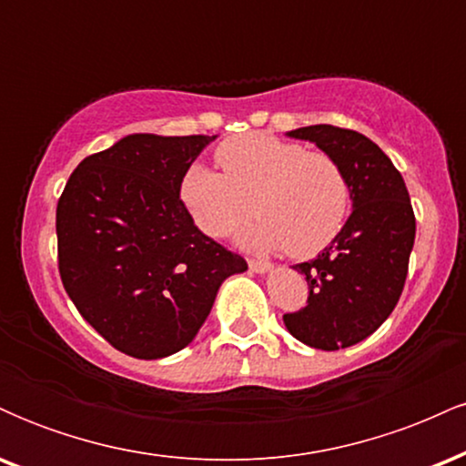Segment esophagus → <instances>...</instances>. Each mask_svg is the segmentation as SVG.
I'll return each mask as SVG.
<instances>
[{"instance_id": "obj_1", "label": "esophagus", "mask_w": 466, "mask_h": 466, "mask_svg": "<svg viewBox=\"0 0 466 466\" xmlns=\"http://www.w3.org/2000/svg\"><path fill=\"white\" fill-rule=\"evenodd\" d=\"M249 269L254 274H267L271 269V263H267V260H249Z\"/></svg>"}]
</instances>
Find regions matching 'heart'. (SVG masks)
Masks as SVG:
<instances>
[{
    "mask_svg": "<svg viewBox=\"0 0 466 466\" xmlns=\"http://www.w3.org/2000/svg\"><path fill=\"white\" fill-rule=\"evenodd\" d=\"M217 162L223 173L192 164L179 184L186 210L208 237H226L256 210L258 221L238 234L245 248L309 258L329 248L349 218V179L329 153L245 133L217 148Z\"/></svg>",
    "mask_w": 466,
    "mask_h": 466,
    "instance_id": "obj_1",
    "label": "heart"
}]
</instances>
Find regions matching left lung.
Returning <instances> with one entry per match:
<instances>
[{
    "mask_svg": "<svg viewBox=\"0 0 466 466\" xmlns=\"http://www.w3.org/2000/svg\"><path fill=\"white\" fill-rule=\"evenodd\" d=\"M337 159L350 186L352 212L333 243L309 263L307 307L287 313L285 326L319 350L349 349L379 329L397 307L416 237L408 188L390 157L350 129L313 125L289 131Z\"/></svg>",
    "mask_w": 466,
    "mask_h": 466,
    "instance_id": "obj_1",
    "label": "left lung"
}]
</instances>
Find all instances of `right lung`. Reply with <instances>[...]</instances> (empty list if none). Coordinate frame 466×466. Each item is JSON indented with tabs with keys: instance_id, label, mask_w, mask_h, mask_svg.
<instances>
[{
	"instance_id": "obj_1",
	"label": "right lung",
	"mask_w": 466,
	"mask_h": 466,
	"mask_svg": "<svg viewBox=\"0 0 466 466\" xmlns=\"http://www.w3.org/2000/svg\"><path fill=\"white\" fill-rule=\"evenodd\" d=\"M215 137L133 133L85 157L58 199L63 287L78 313L136 360L186 349L223 280L248 269L179 199L181 177Z\"/></svg>"
}]
</instances>
